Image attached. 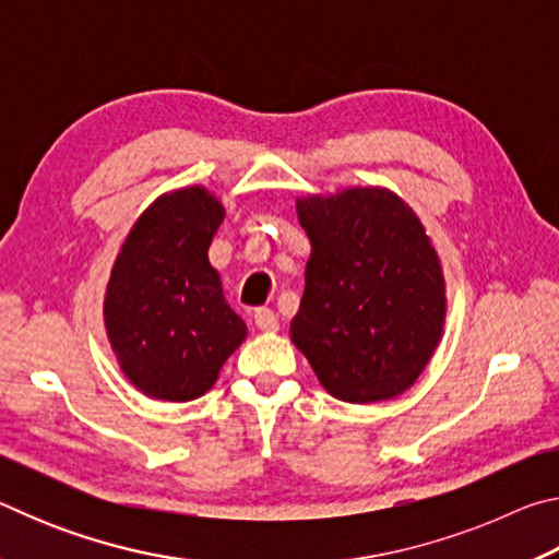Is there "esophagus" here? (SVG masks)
<instances>
[{
    "label": "esophagus",
    "mask_w": 559,
    "mask_h": 559,
    "mask_svg": "<svg viewBox=\"0 0 559 559\" xmlns=\"http://www.w3.org/2000/svg\"><path fill=\"white\" fill-rule=\"evenodd\" d=\"M253 320H257V328L263 330V333H276V330H278V318L269 308H259L257 316H253Z\"/></svg>",
    "instance_id": "obj_1"
}]
</instances>
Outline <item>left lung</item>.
Returning <instances> with one entry per match:
<instances>
[{
	"instance_id": "obj_1",
	"label": "left lung",
	"mask_w": 559,
	"mask_h": 559,
	"mask_svg": "<svg viewBox=\"0 0 559 559\" xmlns=\"http://www.w3.org/2000/svg\"><path fill=\"white\" fill-rule=\"evenodd\" d=\"M296 212L310 259L293 345L335 400H394L429 365L447 323V281L427 229L386 187L298 197Z\"/></svg>"
}]
</instances>
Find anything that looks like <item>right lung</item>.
<instances>
[{
  "label": "right lung",
  "instance_id": "1",
  "mask_svg": "<svg viewBox=\"0 0 559 559\" xmlns=\"http://www.w3.org/2000/svg\"><path fill=\"white\" fill-rule=\"evenodd\" d=\"M224 214L202 185L159 194L112 263L103 323L122 374L153 400L189 402L210 392L249 333L210 263Z\"/></svg>",
  "mask_w": 559,
  "mask_h": 559
}]
</instances>
